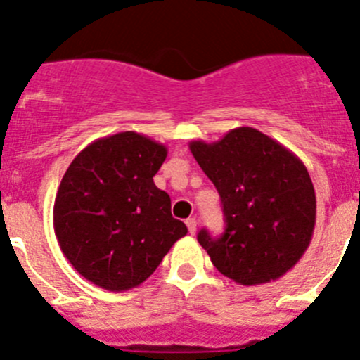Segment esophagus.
Wrapping results in <instances>:
<instances>
[{"mask_svg":"<svg viewBox=\"0 0 360 360\" xmlns=\"http://www.w3.org/2000/svg\"><path fill=\"white\" fill-rule=\"evenodd\" d=\"M186 225H187V229H189V233H196V226H198L196 217H187Z\"/></svg>","mask_w":360,"mask_h":360,"instance_id":"obj_1","label":"esophagus"}]
</instances>
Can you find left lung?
Here are the masks:
<instances>
[{
	"label": "left lung",
	"mask_w": 360,
	"mask_h": 360,
	"mask_svg": "<svg viewBox=\"0 0 360 360\" xmlns=\"http://www.w3.org/2000/svg\"><path fill=\"white\" fill-rule=\"evenodd\" d=\"M189 150L221 196L225 232L198 243L219 273L240 285L280 278L303 257L316 225V193L305 164L252 127Z\"/></svg>",
	"instance_id": "left-lung-1"
}]
</instances>
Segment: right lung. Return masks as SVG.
<instances>
[{
  "instance_id": "add662e5",
  "label": "right lung",
  "mask_w": 360,
  "mask_h": 360,
  "mask_svg": "<svg viewBox=\"0 0 360 360\" xmlns=\"http://www.w3.org/2000/svg\"><path fill=\"white\" fill-rule=\"evenodd\" d=\"M167 148L137 131L96 139L75 157L58 186L53 226L62 253L107 291L144 282L187 233L171 198L153 182Z\"/></svg>"
}]
</instances>
